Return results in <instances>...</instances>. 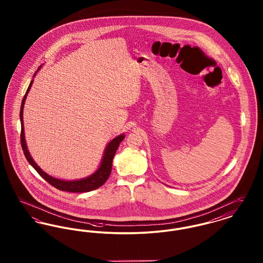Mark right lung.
<instances>
[{
    "mask_svg": "<svg viewBox=\"0 0 263 263\" xmlns=\"http://www.w3.org/2000/svg\"><path fill=\"white\" fill-rule=\"evenodd\" d=\"M41 68V67H40ZM39 70H36L37 72ZM36 72L33 74V77H35ZM33 80H31L28 90L25 94L23 101H22V105H21V111H20V119H21V126H22V131H21V144H22V148L24 151V154L26 156L28 162L32 166V168L36 171L47 182H48L51 185H53L54 187H57L58 190L64 191V192H70V193H86V192H90L93 190L98 189L99 186L103 185L110 176L111 169H112V162H113V158L114 155L116 153L121 141L124 139L125 135L121 134L118 135L117 137H115L114 139L111 140L107 144L104 153L101 159V163L99 165V168L95 171L93 174L88 177H85L83 179H79V180H73V181H66V180H61V179H57L54 177L49 176L46 172L41 169V167L37 166V164L33 161V159L31 158V154L28 150V146H27V142L25 138V129H24V106H25V102L28 96V93L31 89V85H32Z\"/></svg>",
    "mask_w": 263,
    "mask_h": 263,
    "instance_id": "add662e5",
    "label": "right lung"
}]
</instances>
